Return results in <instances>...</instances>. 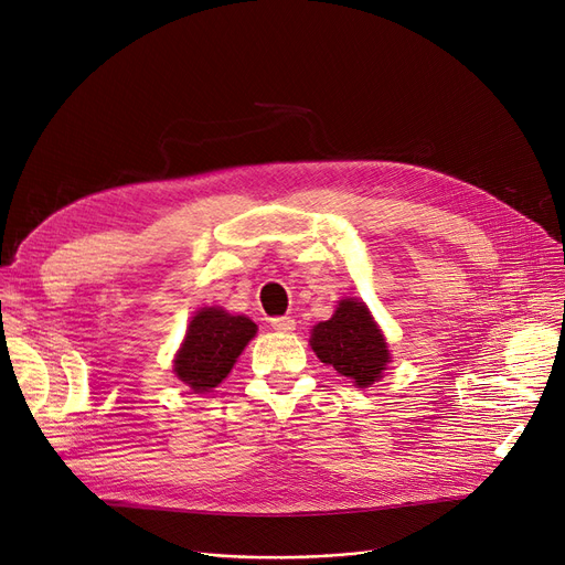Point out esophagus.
Returning a JSON list of instances; mask_svg holds the SVG:
<instances>
[{
    "instance_id": "34e87169",
    "label": "esophagus",
    "mask_w": 565,
    "mask_h": 565,
    "mask_svg": "<svg viewBox=\"0 0 565 565\" xmlns=\"http://www.w3.org/2000/svg\"><path fill=\"white\" fill-rule=\"evenodd\" d=\"M270 328L277 332H292L295 330V320L290 316H279L270 320Z\"/></svg>"
}]
</instances>
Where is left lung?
<instances>
[{
	"label": "left lung",
	"instance_id": "obj_1",
	"mask_svg": "<svg viewBox=\"0 0 565 565\" xmlns=\"http://www.w3.org/2000/svg\"><path fill=\"white\" fill-rule=\"evenodd\" d=\"M311 348L320 362L360 387L373 384L390 362L384 337L364 302L358 300H343L330 320L316 324Z\"/></svg>",
	"mask_w": 565,
	"mask_h": 565
}]
</instances>
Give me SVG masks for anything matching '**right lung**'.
I'll return each instance as SVG.
<instances>
[{"label":"right lung","mask_w":565,"mask_h":565,"mask_svg":"<svg viewBox=\"0 0 565 565\" xmlns=\"http://www.w3.org/2000/svg\"><path fill=\"white\" fill-rule=\"evenodd\" d=\"M256 334V324L245 316H231L222 309L199 311L178 350L173 371L196 394L211 392L228 375L237 354Z\"/></svg>","instance_id":"add662e5"}]
</instances>
